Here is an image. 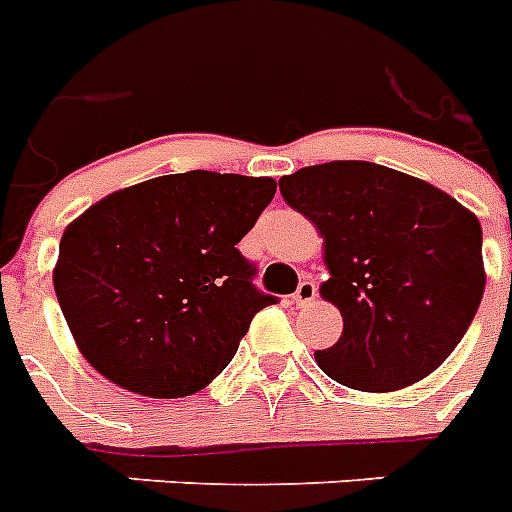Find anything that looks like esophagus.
Segmentation results:
<instances>
[{"label": "esophagus", "mask_w": 512, "mask_h": 512, "mask_svg": "<svg viewBox=\"0 0 512 512\" xmlns=\"http://www.w3.org/2000/svg\"><path fill=\"white\" fill-rule=\"evenodd\" d=\"M315 297H318V286H315L313 281H299L297 292H294L292 299H294V305L305 307V305H310Z\"/></svg>", "instance_id": "esophagus-1"}]
</instances>
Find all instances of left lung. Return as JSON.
<instances>
[{
  "mask_svg": "<svg viewBox=\"0 0 512 512\" xmlns=\"http://www.w3.org/2000/svg\"><path fill=\"white\" fill-rule=\"evenodd\" d=\"M313 220L328 265L323 299L344 331L315 352L321 371L360 392H394L452 355L484 297L481 223L447 191L376 162L310 165L278 181Z\"/></svg>",
  "mask_w": 512,
  "mask_h": 512,
  "instance_id": "obj_1",
  "label": "left lung"
}]
</instances>
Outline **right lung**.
<instances>
[{"mask_svg": "<svg viewBox=\"0 0 512 512\" xmlns=\"http://www.w3.org/2000/svg\"><path fill=\"white\" fill-rule=\"evenodd\" d=\"M273 178L189 170L112 191L60 239L54 292L81 355L128 392L205 389L276 297L236 249Z\"/></svg>", "mask_w": 512, "mask_h": 512, "instance_id": "add662e5", "label": "right lung"}]
</instances>
